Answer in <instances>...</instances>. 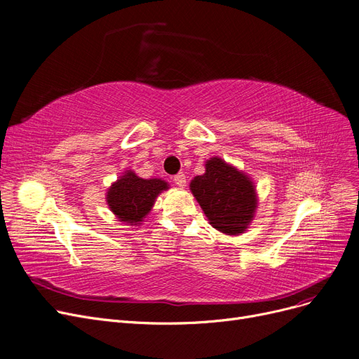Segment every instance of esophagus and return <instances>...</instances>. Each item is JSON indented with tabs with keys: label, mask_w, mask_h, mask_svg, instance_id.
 <instances>
[{
	"label": "esophagus",
	"mask_w": 359,
	"mask_h": 359,
	"mask_svg": "<svg viewBox=\"0 0 359 359\" xmlns=\"http://www.w3.org/2000/svg\"><path fill=\"white\" fill-rule=\"evenodd\" d=\"M174 182L178 185V187H181V189H184L185 185H187V180H185V175L182 174H177L175 177H174Z\"/></svg>",
	"instance_id": "obj_1"
}]
</instances>
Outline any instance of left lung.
<instances>
[{
  "label": "left lung",
  "mask_w": 359,
  "mask_h": 359,
  "mask_svg": "<svg viewBox=\"0 0 359 359\" xmlns=\"http://www.w3.org/2000/svg\"><path fill=\"white\" fill-rule=\"evenodd\" d=\"M190 189L210 224L225 234L243 233L253 218L255 185L219 157L206 162V172L191 181Z\"/></svg>",
  "instance_id": "8db88e82"
}]
</instances>
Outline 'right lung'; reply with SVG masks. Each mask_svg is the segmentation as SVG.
Returning <instances> with one entry per match:
<instances>
[{"instance_id":"add662e5","label":"right lung","mask_w":359,"mask_h":359,"mask_svg":"<svg viewBox=\"0 0 359 359\" xmlns=\"http://www.w3.org/2000/svg\"><path fill=\"white\" fill-rule=\"evenodd\" d=\"M166 189L162 180H142L126 172L107 191V203L119 221L135 225L150 212L157 194Z\"/></svg>"}]
</instances>
